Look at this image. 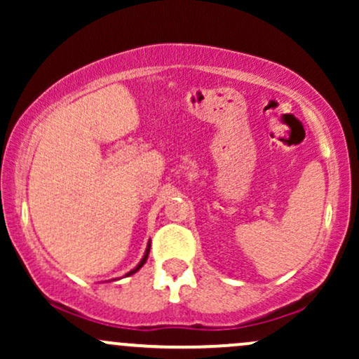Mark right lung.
Here are the masks:
<instances>
[{"mask_svg":"<svg viewBox=\"0 0 359 359\" xmlns=\"http://www.w3.org/2000/svg\"><path fill=\"white\" fill-rule=\"evenodd\" d=\"M148 253H150V243H148V246H147V251H145V255H143L142 262H140V263H138V265H137V266H135V269H133V270H131V271H128V273H126V277H130V275L137 273V271H138L140 269H142V266H143V265H145V262H147V258H148Z\"/></svg>","mask_w":359,"mask_h":359,"instance_id":"1","label":"right lung"}]
</instances>
